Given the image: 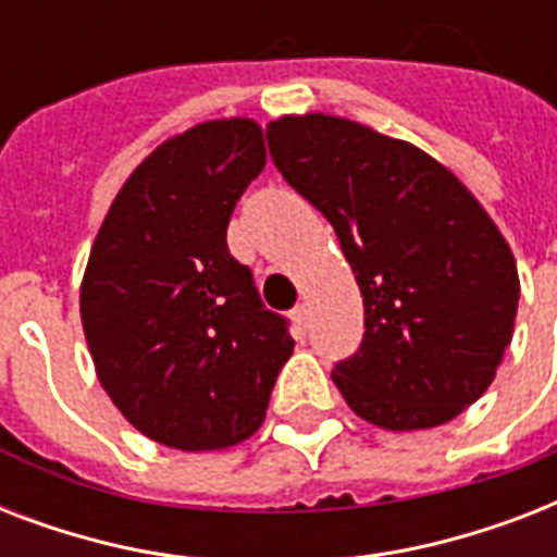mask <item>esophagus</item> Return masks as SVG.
<instances>
[{
  "label": "esophagus",
  "instance_id": "1",
  "mask_svg": "<svg viewBox=\"0 0 557 557\" xmlns=\"http://www.w3.org/2000/svg\"><path fill=\"white\" fill-rule=\"evenodd\" d=\"M292 318H295L297 330L306 332V326H309V306H306V304L295 306V312H292Z\"/></svg>",
  "mask_w": 557,
  "mask_h": 557
}]
</instances>
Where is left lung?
<instances>
[{"label": "left lung", "instance_id": "8db88e82", "mask_svg": "<svg viewBox=\"0 0 557 557\" xmlns=\"http://www.w3.org/2000/svg\"><path fill=\"white\" fill-rule=\"evenodd\" d=\"M274 168L335 227L364 297V338L332 381L387 431L450 422L494 381L518 314V265L480 201L407 141L347 117L265 126Z\"/></svg>", "mask_w": 557, "mask_h": 557}]
</instances>
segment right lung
Returning <instances> with one entry per match:
<instances>
[{
	"label": "right lung",
	"instance_id": "right-lung-1",
	"mask_svg": "<svg viewBox=\"0 0 557 557\" xmlns=\"http://www.w3.org/2000/svg\"><path fill=\"white\" fill-rule=\"evenodd\" d=\"M262 168V129L248 117L193 126L126 178L91 245L81 318L98 379L168 448L248 440L295 349L225 239Z\"/></svg>",
	"mask_w": 557,
	"mask_h": 557
}]
</instances>
